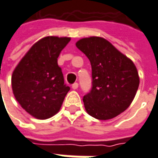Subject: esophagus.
<instances>
[{
    "label": "esophagus",
    "mask_w": 158,
    "mask_h": 158,
    "mask_svg": "<svg viewBox=\"0 0 158 158\" xmlns=\"http://www.w3.org/2000/svg\"><path fill=\"white\" fill-rule=\"evenodd\" d=\"M77 88H78V83L77 82H75V83L72 84V89H76Z\"/></svg>",
    "instance_id": "1"
}]
</instances>
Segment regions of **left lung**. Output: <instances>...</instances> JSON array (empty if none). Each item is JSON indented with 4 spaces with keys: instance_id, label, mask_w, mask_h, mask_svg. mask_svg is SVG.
<instances>
[{
    "instance_id": "1",
    "label": "left lung",
    "mask_w": 158,
    "mask_h": 158,
    "mask_svg": "<svg viewBox=\"0 0 158 158\" xmlns=\"http://www.w3.org/2000/svg\"><path fill=\"white\" fill-rule=\"evenodd\" d=\"M76 46L92 70V88L82 98L86 112L101 120L118 116L130 106L139 87L135 65L104 38H84Z\"/></svg>"
}]
</instances>
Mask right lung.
Returning a JSON list of instances; mask_svg holds the SVG:
<instances>
[{"instance_id": "1", "label": "right lung", "mask_w": 158, "mask_h": 158, "mask_svg": "<svg viewBox=\"0 0 158 158\" xmlns=\"http://www.w3.org/2000/svg\"><path fill=\"white\" fill-rule=\"evenodd\" d=\"M70 38L45 37L36 42L15 67L11 77L16 101L40 119L56 114L70 88L64 83L58 57Z\"/></svg>"}]
</instances>
